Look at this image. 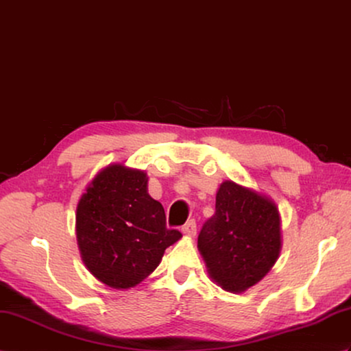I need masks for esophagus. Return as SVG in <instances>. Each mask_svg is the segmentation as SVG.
I'll list each match as a JSON object with an SVG mask.
<instances>
[{
    "label": "esophagus",
    "mask_w": 351,
    "mask_h": 351,
    "mask_svg": "<svg viewBox=\"0 0 351 351\" xmlns=\"http://www.w3.org/2000/svg\"><path fill=\"white\" fill-rule=\"evenodd\" d=\"M182 233L186 234V236H195V232H197V226H195V221L194 219H190L189 223H185L182 226Z\"/></svg>",
    "instance_id": "1"
}]
</instances>
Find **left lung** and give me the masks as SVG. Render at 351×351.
<instances>
[{"label":"left lung","mask_w":351,"mask_h":351,"mask_svg":"<svg viewBox=\"0 0 351 351\" xmlns=\"http://www.w3.org/2000/svg\"><path fill=\"white\" fill-rule=\"evenodd\" d=\"M197 247L210 278L227 291H245L280 256L278 208L263 194L224 181L217 191L215 214L203 224Z\"/></svg>","instance_id":"1"}]
</instances>
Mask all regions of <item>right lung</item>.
I'll return each mask as SVG.
<instances>
[{
    "mask_svg": "<svg viewBox=\"0 0 351 351\" xmlns=\"http://www.w3.org/2000/svg\"><path fill=\"white\" fill-rule=\"evenodd\" d=\"M76 238L88 271L125 290L154 272L182 234L166 227L165 208L148 194L143 170L117 162L97 173L80 197Z\"/></svg>",
    "mask_w": 351,
    "mask_h": 351,
    "instance_id": "1",
    "label": "right lung"
}]
</instances>
